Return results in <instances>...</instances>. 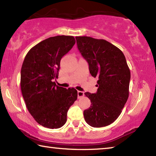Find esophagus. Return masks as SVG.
Returning a JSON list of instances; mask_svg holds the SVG:
<instances>
[{
    "mask_svg": "<svg viewBox=\"0 0 156 156\" xmlns=\"http://www.w3.org/2000/svg\"><path fill=\"white\" fill-rule=\"evenodd\" d=\"M83 96H84V92L80 91H78V98H81Z\"/></svg>",
    "mask_w": 156,
    "mask_h": 156,
    "instance_id": "esophagus-1",
    "label": "esophagus"
}]
</instances>
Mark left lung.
<instances>
[{"label": "left lung", "mask_w": 156, "mask_h": 156, "mask_svg": "<svg viewBox=\"0 0 156 156\" xmlns=\"http://www.w3.org/2000/svg\"><path fill=\"white\" fill-rule=\"evenodd\" d=\"M82 56L93 77H97L96 94L85 92L91 107L84 111L86 122L93 127L113 123L122 112L129 97L131 73L122 51L103 39L76 36Z\"/></svg>", "instance_id": "left-lung-1"}]
</instances>
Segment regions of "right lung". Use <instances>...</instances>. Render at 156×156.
Instances as JSON below:
<instances>
[{"instance_id": "obj_1", "label": "right lung", "mask_w": 156, "mask_h": 156, "mask_svg": "<svg viewBox=\"0 0 156 156\" xmlns=\"http://www.w3.org/2000/svg\"><path fill=\"white\" fill-rule=\"evenodd\" d=\"M76 43L72 36L50 37L33 47L26 55L20 72V88L26 106L44 127L58 129L67 122L69 107L77 99L74 88L56 85L60 60Z\"/></svg>"}]
</instances>
